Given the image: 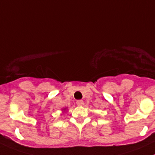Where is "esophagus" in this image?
Instances as JSON below:
<instances>
[{
    "instance_id": "1",
    "label": "esophagus",
    "mask_w": 155,
    "mask_h": 155,
    "mask_svg": "<svg viewBox=\"0 0 155 155\" xmlns=\"http://www.w3.org/2000/svg\"><path fill=\"white\" fill-rule=\"evenodd\" d=\"M76 104H77L78 106H83L84 102H83V101H82V100H79V101H76Z\"/></svg>"
}]
</instances>
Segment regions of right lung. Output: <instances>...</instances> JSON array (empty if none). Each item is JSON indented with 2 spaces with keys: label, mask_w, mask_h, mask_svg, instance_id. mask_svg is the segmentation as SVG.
<instances>
[{
  "label": "right lung",
  "mask_w": 155,
  "mask_h": 155,
  "mask_svg": "<svg viewBox=\"0 0 155 155\" xmlns=\"http://www.w3.org/2000/svg\"><path fill=\"white\" fill-rule=\"evenodd\" d=\"M65 109H64V110H65Z\"/></svg>",
  "instance_id": "add662e5"
}]
</instances>
